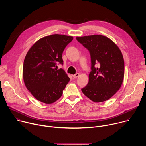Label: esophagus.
<instances>
[{
  "label": "esophagus",
  "mask_w": 146,
  "mask_h": 146,
  "mask_svg": "<svg viewBox=\"0 0 146 146\" xmlns=\"http://www.w3.org/2000/svg\"><path fill=\"white\" fill-rule=\"evenodd\" d=\"M79 76H80L79 73H76V74L73 75V78H77V77H78Z\"/></svg>",
  "instance_id": "esophagus-1"
}]
</instances>
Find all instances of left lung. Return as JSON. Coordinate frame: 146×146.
Wrapping results in <instances>:
<instances>
[{
	"label": "left lung",
	"instance_id": "left-lung-1",
	"mask_svg": "<svg viewBox=\"0 0 146 146\" xmlns=\"http://www.w3.org/2000/svg\"><path fill=\"white\" fill-rule=\"evenodd\" d=\"M76 39L90 51L91 59L89 81L81 89L82 93L95 102L109 99L123 82L124 60L121 51L111 39L102 35L77 37Z\"/></svg>",
	"mask_w": 146,
	"mask_h": 146
}]
</instances>
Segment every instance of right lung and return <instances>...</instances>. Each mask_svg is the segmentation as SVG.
Returning a JSON list of instances; mask_svg holds the SVG:
<instances>
[{
    "label": "right lung",
    "instance_id": "add662e5",
    "mask_svg": "<svg viewBox=\"0 0 146 146\" xmlns=\"http://www.w3.org/2000/svg\"><path fill=\"white\" fill-rule=\"evenodd\" d=\"M72 36L55 34L39 39L28 51L23 65L27 88L38 100L51 104L59 99L70 78L56 64L63 65L62 53Z\"/></svg>",
    "mask_w": 146,
    "mask_h": 146
}]
</instances>
